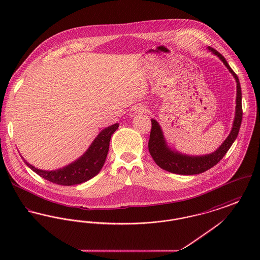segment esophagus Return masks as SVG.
Returning a JSON list of instances; mask_svg holds the SVG:
<instances>
[{
	"label": "esophagus",
	"instance_id": "obj_1",
	"mask_svg": "<svg viewBox=\"0 0 260 260\" xmlns=\"http://www.w3.org/2000/svg\"><path fill=\"white\" fill-rule=\"evenodd\" d=\"M146 111H147V107H146L145 105H143V104H136V105H135V106L131 109L129 116H131V117H134V116L138 115V114L146 113Z\"/></svg>",
	"mask_w": 260,
	"mask_h": 260
}]
</instances>
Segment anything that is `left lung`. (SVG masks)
<instances>
[{
	"mask_svg": "<svg viewBox=\"0 0 260 260\" xmlns=\"http://www.w3.org/2000/svg\"><path fill=\"white\" fill-rule=\"evenodd\" d=\"M209 49L222 60L225 66L235 77L236 82H237V99H236L237 105H236V116L233 127L229 136L226 138V140L223 142L221 146L215 152L206 156L190 157V156L179 154L175 151H172L169 148L166 144L160 125L155 120L152 119L151 120L152 126H151L148 142L149 152L155 162L161 169L168 171L170 173L191 175V174L204 173L210 170V168L214 167L226 155V153L228 152V150L235 141L240 131V126L243 119V109H242V90H241L239 78L235 72L231 69V67L229 66L224 56H222V54H220L217 50H213L211 48Z\"/></svg>",
	"mask_w": 260,
	"mask_h": 260,
	"instance_id": "1",
	"label": "left lung"
}]
</instances>
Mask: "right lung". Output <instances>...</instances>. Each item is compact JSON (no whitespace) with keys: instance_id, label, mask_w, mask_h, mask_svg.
Segmentation results:
<instances>
[{"instance_id":"right-lung-1","label":"right lung","mask_w":260,"mask_h":260,"mask_svg":"<svg viewBox=\"0 0 260 260\" xmlns=\"http://www.w3.org/2000/svg\"><path fill=\"white\" fill-rule=\"evenodd\" d=\"M118 126L119 124H114L104 128L80 159L63 169L48 172L36 169L24 160L25 164L41 177L55 184L70 186L86 182L99 174L102 169L108 154L111 136Z\"/></svg>"}]
</instances>
